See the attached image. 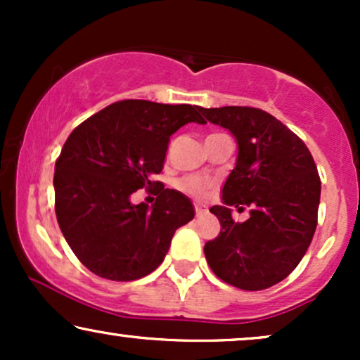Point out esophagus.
<instances>
[{"mask_svg":"<svg viewBox=\"0 0 360 360\" xmlns=\"http://www.w3.org/2000/svg\"><path fill=\"white\" fill-rule=\"evenodd\" d=\"M194 212H196L198 217H201V214H205L206 212H208V210H206V206L196 203V205H194Z\"/></svg>","mask_w":360,"mask_h":360,"instance_id":"34e87169","label":"esophagus"}]
</instances>
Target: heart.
I'll return each mask as SVG.
<instances>
[{"mask_svg": "<svg viewBox=\"0 0 360 360\" xmlns=\"http://www.w3.org/2000/svg\"><path fill=\"white\" fill-rule=\"evenodd\" d=\"M179 189H183L184 193L191 194L193 198H198V200H203V198L208 196L210 193V183L208 181L201 179V177L198 176H188L184 177V179H181L179 183Z\"/></svg>", "mask_w": 360, "mask_h": 360, "instance_id": "b5f03b06", "label": "heart"}]
</instances>
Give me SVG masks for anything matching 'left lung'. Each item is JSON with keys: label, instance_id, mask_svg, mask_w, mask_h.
<instances>
[{"label": "left lung", "instance_id": "obj_1", "mask_svg": "<svg viewBox=\"0 0 360 360\" xmlns=\"http://www.w3.org/2000/svg\"><path fill=\"white\" fill-rule=\"evenodd\" d=\"M208 122L237 139V164L223 186L217 238L205 243L208 266L223 283L260 291L288 278L316 230L321 183L308 147L267 111L250 106L201 108ZM229 205H250L238 224Z\"/></svg>", "mask_w": 360, "mask_h": 360}]
</instances>
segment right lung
I'll return each mask as SVG.
<instances>
[{"label":"right lung","instance_id":"1","mask_svg":"<svg viewBox=\"0 0 360 360\" xmlns=\"http://www.w3.org/2000/svg\"><path fill=\"white\" fill-rule=\"evenodd\" d=\"M200 106L123 100L72 130L56 162V214L76 257L93 274L135 281L162 264L176 230L194 218L193 203L166 189L160 174L169 139L186 123H206ZM156 203L131 205L137 188Z\"/></svg>","mask_w":360,"mask_h":360}]
</instances>
